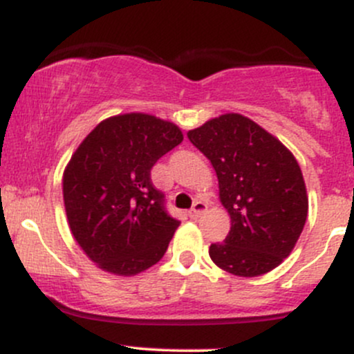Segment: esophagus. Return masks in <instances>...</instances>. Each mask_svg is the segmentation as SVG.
Segmentation results:
<instances>
[{
	"label": "esophagus",
	"mask_w": 354,
	"mask_h": 354,
	"mask_svg": "<svg viewBox=\"0 0 354 354\" xmlns=\"http://www.w3.org/2000/svg\"><path fill=\"white\" fill-rule=\"evenodd\" d=\"M206 208H208V206H206L205 203H203V201H196V203H194V205H193V208L189 209V218H193V219L200 218L201 214L206 211Z\"/></svg>",
	"instance_id": "obj_1"
}]
</instances>
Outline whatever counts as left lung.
I'll list each match as a JSON object with an SVG mask.
<instances>
[{"mask_svg":"<svg viewBox=\"0 0 354 354\" xmlns=\"http://www.w3.org/2000/svg\"><path fill=\"white\" fill-rule=\"evenodd\" d=\"M189 141L213 165L219 201L231 230L209 246V258L226 273L265 274L290 256L308 216L301 168L278 138L238 113H226L189 129Z\"/></svg>","mask_w":354,"mask_h":354,"instance_id":"obj_1","label":"left lung"}]
</instances>
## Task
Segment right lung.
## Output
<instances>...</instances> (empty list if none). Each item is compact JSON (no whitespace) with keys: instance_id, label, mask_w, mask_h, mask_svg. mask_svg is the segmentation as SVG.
Here are the masks:
<instances>
[{"instance_id":"obj_1","label":"right lung","mask_w":354,"mask_h":354,"mask_svg":"<svg viewBox=\"0 0 354 354\" xmlns=\"http://www.w3.org/2000/svg\"><path fill=\"white\" fill-rule=\"evenodd\" d=\"M181 141L171 121L124 113L101 121L73 153L63 173L68 225L100 270L135 276L163 258L180 221L149 174Z\"/></svg>"}]
</instances>
